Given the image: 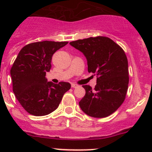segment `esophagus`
Returning <instances> with one entry per match:
<instances>
[{
	"instance_id": "1",
	"label": "esophagus",
	"mask_w": 152,
	"mask_h": 152,
	"mask_svg": "<svg viewBox=\"0 0 152 152\" xmlns=\"http://www.w3.org/2000/svg\"><path fill=\"white\" fill-rule=\"evenodd\" d=\"M71 87H73V88H76V87H78L77 85H76V84H72L71 85Z\"/></svg>"
}]
</instances>
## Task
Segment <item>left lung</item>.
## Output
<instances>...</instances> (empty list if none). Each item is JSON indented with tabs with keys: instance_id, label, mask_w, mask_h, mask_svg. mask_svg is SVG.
Here are the masks:
<instances>
[{
	"instance_id": "left-lung-1",
	"label": "left lung",
	"mask_w": 152,
	"mask_h": 152,
	"mask_svg": "<svg viewBox=\"0 0 152 152\" xmlns=\"http://www.w3.org/2000/svg\"><path fill=\"white\" fill-rule=\"evenodd\" d=\"M70 45L83 53L89 73L96 75L95 88L83 85L85 96L79 102L84 113L105 118L115 112L125 100L129 85L128 60L121 47L106 37L78 39Z\"/></svg>"
}]
</instances>
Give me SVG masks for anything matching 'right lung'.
<instances>
[{
    "label": "right lung",
    "instance_id": "add662e5",
    "mask_svg": "<svg viewBox=\"0 0 152 152\" xmlns=\"http://www.w3.org/2000/svg\"><path fill=\"white\" fill-rule=\"evenodd\" d=\"M67 42L42 41L25 45L18 53L11 68L13 92L29 114L42 116L54 111L70 84L48 82L46 72L51 68L53 53Z\"/></svg>",
    "mask_w": 152,
    "mask_h": 152
}]
</instances>
